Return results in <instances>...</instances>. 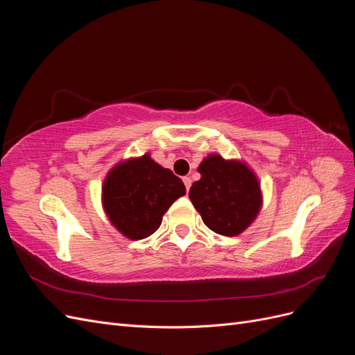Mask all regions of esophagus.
I'll return each instance as SVG.
<instances>
[{
    "instance_id": "esophagus-1",
    "label": "esophagus",
    "mask_w": 355,
    "mask_h": 355,
    "mask_svg": "<svg viewBox=\"0 0 355 355\" xmlns=\"http://www.w3.org/2000/svg\"><path fill=\"white\" fill-rule=\"evenodd\" d=\"M184 184H185V188H187V191H189V188H191V184H192L191 178H184Z\"/></svg>"
}]
</instances>
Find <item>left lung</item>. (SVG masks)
<instances>
[{
	"label": "left lung",
	"mask_w": 355,
	"mask_h": 355,
	"mask_svg": "<svg viewBox=\"0 0 355 355\" xmlns=\"http://www.w3.org/2000/svg\"><path fill=\"white\" fill-rule=\"evenodd\" d=\"M198 171L201 179L189 189V198L213 232L235 237L250 227L262 209L259 179L243 159L209 154Z\"/></svg>",
	"instance_id": "1"
}]
</instances>
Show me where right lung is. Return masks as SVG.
<instances>
[{
  "label": "right lung",
  "mask_w": 355,
  "mask_h": 355,
  "mask_svg": "<svg viewBox=\"0 0 355 355\" xmlns=\"http://www.w3.org/2000/svg\"><path fill=\"white\" fill-rule=\"evenodd\" d=\"M185 185L149 154L116 163L102 185V206L112 227L128 240L154 234Z\"/></svg>",
  "instance_id": "obj_1"
}]
</instances>
